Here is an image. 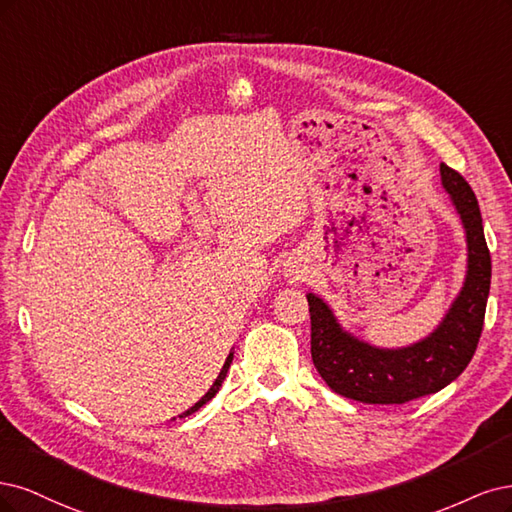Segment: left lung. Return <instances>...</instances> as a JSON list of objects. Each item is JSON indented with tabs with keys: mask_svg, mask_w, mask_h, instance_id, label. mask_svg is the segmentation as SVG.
Returning <instances> with one entry per match:
<instances>
[{
	"mask_svg": "<svg viewBox=\"0 0 512 512\" xmlns=\"http://www.w3.org/2000/svg\"><path fill=\"white\" fill-rule=\"evenodd\" d=\"M449 193L466 232L468 270L464 287L430 336L381 349L349 334L319 295L308 293L312 364L327 387L364 404H406L436 393L466 370L483 332L491 285V257L476 195L466 178L440 163Z\"/></svg>",
	"mask_w": 512,
	"mask_h": 512,
	"instance_id": "obj_1",
	"label": "left lung"
}]
</instances>
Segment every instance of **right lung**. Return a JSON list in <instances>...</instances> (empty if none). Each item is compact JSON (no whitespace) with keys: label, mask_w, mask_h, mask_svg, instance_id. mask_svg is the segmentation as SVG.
<instances>
[{"label":"right lung","mask_w":512,"mask_h":512,"mask_svg":"<svg viewBox=\"0 0 512 512\" xmlns=\"http://www.w3.org/2000/svg\"><path fill=\"white\" fill-rule=\"evenodd\" d=\"M232 359H234V353H229V357L225 359V364H223V368H221V372H219V376H217V381H214L212 383V387L208 389V393L204 395V398L200 400V402H197L195 406H191L187 412H183V417H187V415H191V412H195L197 408H202L208 400H212L214 398V395H217V391H219V387H221V383L225 381V374H227V370H229V364H232Z\"/></svg>","instance_id":"obj_1"}]
</instances>
